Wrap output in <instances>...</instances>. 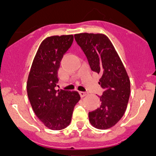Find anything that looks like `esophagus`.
I'll use <instances>...</instances> for the list:
<instances>
[{
    "label": "esophagus",
    "mask_w": 156,
    "mask_h": 156,
    "mask_svg": "<svg viewBox=\"0 0 156 156\" xmlns=\"http://www.w3.org/2000/svg\"><path fill=\"white\" fill-rule=\"evenodd\" d=\"M87 94V92H83V91H80V95L81 98H83L85 97L86 95Z\"/></svg>",
    "instance_id": "1"
}]
</instances>
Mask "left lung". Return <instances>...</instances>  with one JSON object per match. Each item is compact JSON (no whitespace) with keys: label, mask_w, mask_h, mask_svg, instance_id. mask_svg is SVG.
<instances>
[{"label":"left lung","mask_w":156,"mask_h":156,"mask_svg":"<svg viewBox=\"0 0 156 156\" xmlns=\"http://www.w3.org/2000/svg\"><path fill=\"white\" fill-rule=\"evenodd\" d=\"M87 58L92 71L100 74L98 83L105 89L98 109L89 112L94 127L106 129L115 126L124 115L130 94V81L124 66L108 37L102 34L74 35Z\"/></svg>","instance_id":"1"}]
</instances>
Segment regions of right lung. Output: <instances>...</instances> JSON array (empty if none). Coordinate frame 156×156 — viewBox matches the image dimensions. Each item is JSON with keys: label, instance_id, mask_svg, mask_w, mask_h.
<instances>
[{"label": "right lung", "instance_id": "right-lung-1", "mask_svg": "<svg viewBox=\"0 0 156 156\" xmlns=\"http://www.w3.org/2000/svg\"><path fill=\"white\" fill-rule=\"evenodd\" d=\"M73 35L47 37L40 45L27 80L29 100L36 115L48 129L59 130L69 125L74 107L80 99L77 91L58 90V70Z\"/></svg>", "mask_w": 156, "mask_h": 156}]
</instances>
